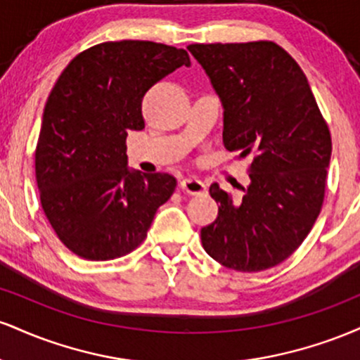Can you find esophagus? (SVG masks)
Returning <instances> with one entry per match:
<instances>
[{
	"label": "esophagus",
	"mask_w": 360,
	"mask_h": 360,
	"mask_svg": "<svg viewBox=\"0 0 360 360\" xmlns=\"http://www.w3.org/2000/svg\"><path fill=\"white\" fill-rule=\"evenodd\" d=\"M181 189H183L184 193L196 196V194L206 193V184L203 181L198 179V177H186V179L181 181Z\"/></svg>",
	"instance_id": "34e87169"
}]
</instances>
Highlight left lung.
<instances>
[{
	"label": "left lung",
	"instance_id": "1",
	"mask_svg": "<svg viewBox=\"0 0 360 360\" xmlns=\"http://www.w3.org/2000/svg\"><path fill=\"white\" fill-rule=\"evenodd\" d=\"M223 103V146L250 155L242 200L210 186L218 217L201 229L210 257L240 272L271 269L303 243L325 200L332 137L298 62L271 40L193 44Z\"/></svg>",
	"mask_w": 360,
	"mask_h": 360
}]
</instances>
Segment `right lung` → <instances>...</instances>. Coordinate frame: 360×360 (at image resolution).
Masks as SVG:
<instances>
[{
    "label": "right lung",
    "instance_id": "right-lung-1",
    "mask_svg": "<svg viewBox=\"0 0 360 360\" xmlns=\"http://www.w3.org/2000/svg\"><path fill=\"white\" fill-rule=\"evenodd\" d=\"M189 64L184 49L122 40L86 49L62 71L44 110L35 177L45 217L72 254L111 260L146 240L177 181L128 171L127 135L146 128L147 91Z\"/></svg>",
    "mask_w": 360,
    "mask_h": 360
}]
</instances>
